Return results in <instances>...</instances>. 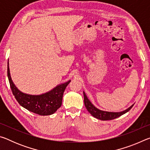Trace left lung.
Returning a JSON list of instances; mask_svg holds the SVG:
<instances>
[{"mask_svg":"<svg viewBox=\"0 0 150 150\" xmlns=\"http://www.w3.org/2000/svg\"><path fill=\"white\" fill-rule=\"evenodd\" d=\"M83 95H84V103L86 108L87 109L88 112H89L93 117L97 119H99L100 120H110L112 119H115L119 117L124 114L128 112L132 108L134 104L130 107L128 108L126 110L120 112H108L100 110V109L95 107L92 103L88 100L87 95H85L84 91H83Z\"/></svg>","mask_w":150,"mask_h":150,"instance_id":"8db88e82","label":"left lung"}]
</instances>
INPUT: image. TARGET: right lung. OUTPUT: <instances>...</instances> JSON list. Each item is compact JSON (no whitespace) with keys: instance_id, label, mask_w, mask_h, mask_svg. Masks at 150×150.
Wrapping results in <instances>:
<instances>
[{"instance_id":"add662e5","label":"right lung","mask_w":150,"mask_h":150,"mask_svg":"<svg viewBox=\"0 0 150 150\" xmlns=\"http://www.w3.org/2000/svg\"><path fill=\"white\" fill-rule=\"evenodd\" d=\"M7 74L12 93L20 105L28 110L41 116L53 115L62 106L63 93L71 81L69 80L65 83H61L45 93L30 95L20 91L12 81L8 62Z\"/></svg>"}]
</instances>
